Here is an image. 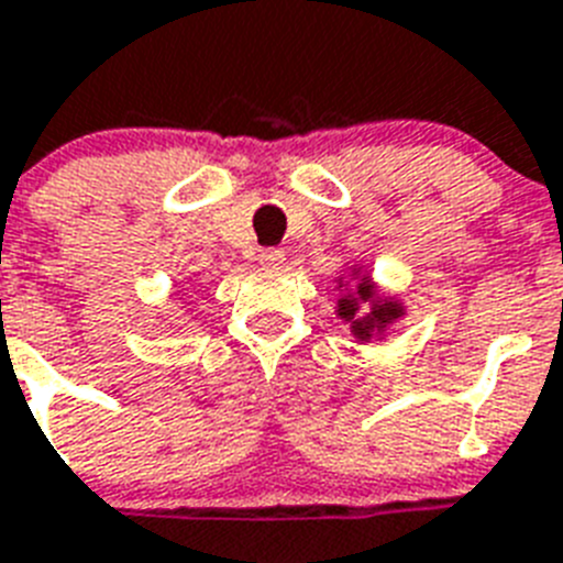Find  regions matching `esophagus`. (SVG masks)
<instances>
[{
    "label": "esophagus",
    "instance_id": "obj_1",
    "mask_svg": "<svg viewBox=\"0 0 563 563\" xmlns=\"http://www.w3.org/2000/svg\"><path fill=\"white\" fill-rule=\"evenodd\" d=\"M258 262L267 264V267H276V264L285 262V250H278V247H267L258 253Z\"/></svg>",
    "mask_w": 563,
    "mask_h": 563
}]
</instances>
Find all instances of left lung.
<instances>
[{
    "label": "left lung",
    "mask_w": 563,
    "mask_h": 563,
    "mask_svg": "<svg viewBox=\"0 0 563 563\" xmlns=\"http://www.w3.org/2000/svg\"><path fill=\"white\" fill-rule=\"evenodd\" d=\"M351 276L360 278L354 290H347L345 282L339 278V287H345V292L336 299V316L345 324H351L356 342L383 339L385 331L406 316L402 301L391 299V296H379L371 276L362 273V267H351Z\"/></svg>",
    "instance_id": "8db88e82"
}]
</instances>
